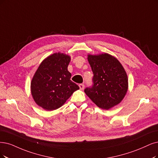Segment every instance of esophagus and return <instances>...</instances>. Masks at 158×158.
<instances>
[{
  "instance_id": "obj_1",
  "label": "esophagus",
  "mask_w": 158,
  "mask_h": 158,
  "mask_svg": "<svg viewBox=\"0 0 158 158\" xmlns=\"http://www.w3.org/2000/svg\"><path fill=\"white\" fill-rule=\"evenodd\" d=\"M79 88H80V90H83L84 89V87H85V85L83 84H79Z\"/></svg>"
}]
</instances>
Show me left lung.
Wrapping results in <instances>:
<instances>
[{
    "instance_id": "obj_1",
    "label": "left lung",
    "mask_w": 158,
    "mask_h": 158,
    "mask_svg": "<svg viewBox=\"0 0 158 158\" xmlns=\"http://www.w3.org/2000/svg\"><path fill=\"white\" fill-rule=\"evenodd\" d=\"M93 85L85 90V94L96 106L109 110L124 98L128 89V78L124 67L117 58L108 53L88 55Z\"/></svg>"
}]
</instances>
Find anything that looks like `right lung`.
<instances>
[{
    "mask_svg": "<svg viewBox=\"0 0 158 158\" xmlns=\"http://www.w3.org/2000/svg\"><path fill=\"white\" fill-rule=\"evenodd\" d=\"M70 56L55 52L41 62L31 83V94L38 106L46 110L62 107L79 87L71 81L68 70Z\"/></svg>",
    "mask_w": 158,
    "mask_h": 158,
    "instance_id": "add662e5",
    "label": "right lung"
}]
</instances>
